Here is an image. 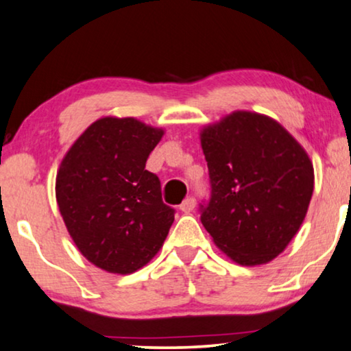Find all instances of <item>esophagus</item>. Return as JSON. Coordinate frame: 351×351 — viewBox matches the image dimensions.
<instances>
[{
    "label": "esophagus",
    "mask_w": 351,
    "mask_h": 351,
    "mask_svg": "<svg viewBox=\"0 0 351 351\" xmlns=\"http://www.w3.org/2000/svg\"><path fill=\"white\" fill-rule=\"evenodd\" d=\"M193 208H195V198H192V197L185 198V200L182 202V205H180V211H184V213H192Z\"/></svg>",
    "instance_id": "34e87169"
}]
</instances>
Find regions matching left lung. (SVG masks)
<instances>
[{
    "label": "left lung",
    "instance_id": "left-lung-1",
    "mask_svg": "<svg viewBox=\"0 0 351 351\" xmlns=\"http://www.w3.org/2000/svg\"><path fill=\"white\" fill-rule=\"evenodd\" d=\"M211 198L202 224L239 265L274 261L300 231L314 167L296 138L271 117L234 110L200 130Z\"/></svg>",
    "mask_w": 351,
    "mask_h": 351
}]
</instances>
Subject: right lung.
Masks as SVG:
<instances>
[{
    "instance_id": "1",
    "label": "right lung",
    "mask_w": 351,
    "mask_h": 351,
    "mask_svg": "<svg viewBox=\"0 0 351 351\" xmlns=\"http://www.w3.org/2000/svg\"><path fill=\"white\" fill-rule=\"evenodd\" d=\"M162 135L133 117H102L62 159L55 182L60 213L77 250L101 270H140L174 223L158 176L145 169Z\"/></svg>"
}]
</instances>
